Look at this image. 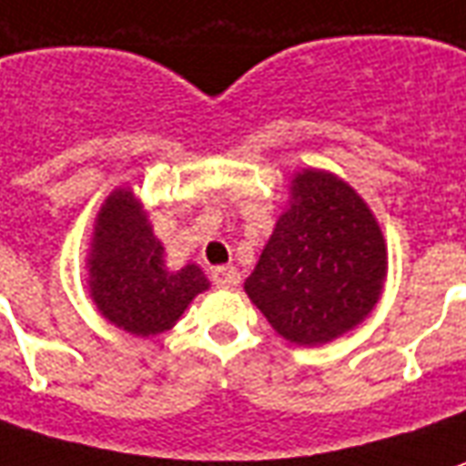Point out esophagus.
<instances>
[{
	"label": "esophagus",
	"mask_w": 466,
	"mask_h": 466,
	"mask_svg": "<svg viewBox=\"0 0 466 466\" xmlns=\"http://www.w3.org/2000/svg\"><path fill=\"white\" fill-rule=\"evenodd\" d=\"M239 272H237V267H214L211 269V282L217 285V288L224 289H234L239 285Z\"/></svg>",
	"instance_id": "obj_1"
}]
</instances>
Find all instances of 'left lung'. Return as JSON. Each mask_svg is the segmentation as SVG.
Listing matches in <instances>:
<instances>
[{"label":"left lung","mask_w":466,"mask_h":466,"mask_svg":"<svg viewBox=\"0 0 466 466\" xmlns=\"http://www.w3.org/2000/svg\"><path fill=\"white\" fill-rule=\"evenodd\" d=\"M292 197L244 289L282 338L318 346L373 310L386 244L363 199L333 174L302 171Z\"/></svg>","instance_id":"obj_1"}]
</instances>
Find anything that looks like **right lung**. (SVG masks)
<instances>
[{
    "mask_svg": "<svg viewBox=\"0 0 466 466\" xmlns=\"http://www.w3.org/2000/svg\"><path fill=\"white\" fill-rule=\"evenodd\" d=\"M90 295L97 310L133 335H158L209 288L197 265L168 272L164 247L128 188L113 191L97 214L90 252Z\"/></svg>",
    "mask_w": 466,
    "mask_h": 466,
    "instance_id": "obj_1",
    "label": "right lung"
}]
</instances>
